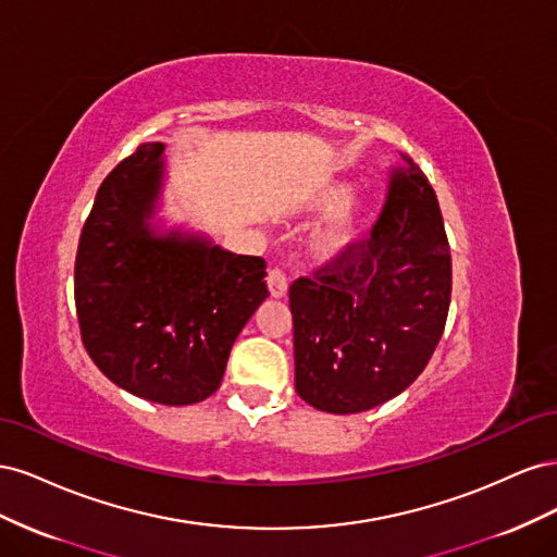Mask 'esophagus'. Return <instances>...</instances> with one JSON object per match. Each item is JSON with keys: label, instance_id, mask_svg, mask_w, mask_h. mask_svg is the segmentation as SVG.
I'll return each mask as SVG.
<instances>
[{"label": "esophagus", "instance_id": "1", "mask_svg": "<svg viewBox=\"0 0 557 557\" xmlns=\"http://www.w3.org/2000/svg\"><path fill=\"white\" fill-rule=\"evenodd\" d=\"M267 285H269V293H272V297H285V293H288V278H285L281 269H269Z\"/></svg>", "mask_w": 557, "mask_h": 557}]
</instances>
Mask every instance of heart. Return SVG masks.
Listing matches in <instances>:
<instances>
[{"mask_svg": "<svg viewBox=\"0 0 557 557\" xmlns=\"http://www.w3.org/2000/svg\"><path fill=\"white\" fill-rule=\"evenodd\" d=\"M350 193L352 188L348 183H342V181L327 183L313 193L309 207L315 213L336 211L344 201H348ZM362 221H364L362 205H350V207H344L342 211H336L330 221L315 232V237L311 242L315 258H336L339 252H344L352 242L358 239Z\"/></svg>", "mask_w": 557, "mask_h": 557, "instance_id": "heart-1", "label": "heart"}]
</instances>
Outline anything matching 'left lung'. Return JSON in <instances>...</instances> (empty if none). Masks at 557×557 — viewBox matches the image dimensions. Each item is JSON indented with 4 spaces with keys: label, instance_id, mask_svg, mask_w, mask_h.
<instances>
[{
    "label": "left lung",
    "instance_id": "left-lung-1",
    "mask_svg": "<svg viewBox=\"0 0 557 557\" xmlns=\"http://www.w3.org/2000/svg\"><path fill=\"white\" fill-rule=\"evenodd\" d=\"M448 305L440 201L401 153L369 239L290 285L297 395L327 413H360L397 397L430 362Z\"/></svg>",
    "mask_w": 557,
    "mask_h": 557
}]
</instances>
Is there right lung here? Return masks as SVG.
<instances>
[{
	"mask_svg": "<svg viewBox=\"0 0 557 557\" xmlns=\"http://www.w3.org/2000/svg\"><path fill=\"white\" fill-rule=\"evenodd\" d=\"M162 153L160 141L141 144L99 185L76 250L74 299L83 346L107 379L183 407L218 391L234 339L269 290L262 258L150 225Z\"/></svg>",
	"mask_w": 557,
	"mask_h": 557,
	"instance_id": "add662e5",
	"label": "right lung"
}]
</instances>
